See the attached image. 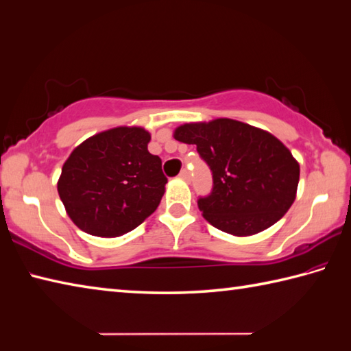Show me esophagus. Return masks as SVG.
<instances>
[{"label":"esophagus","mask_w":351,"mask_h":351,"mask_svg":"<svg viewBox=\"0 0 351 351\" xmlns=\"http://www.w3.org/2000/svg\"><path fill=\"white\" fill-rule=\"evenodd\" d=\"M178 177H180L182 180H186V182H189V180H191V174H189V171H188V169H182V173L178 174Z\"/></svg>","instance_id":"1"}]
</instances>
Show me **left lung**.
I'll use <instances>...</instances> for the list:
<instances>
[{"label": "left lung", "mask_w": 351, "mask_h": 351, "mask_svg": "<svg viewBox=\"0 0 351 351\" xmlns=\"http://www.w3.org/2000/svg\"><path fill=\"white\" fill-rule=\"evenodd\" d=\"M177 141L195 144L213 177L202 216L234 236L256 234L276 223L295 198L300 168L290 150L269 132L231 119L183 124Z\"/></svg>", "instance_id": "left-lung-1"}]
</instances>
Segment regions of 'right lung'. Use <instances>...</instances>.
<instances>
[{
    "label": "right lung",
    "mask_w": 351,
    "mask_h": 351,
    "mask_svg": "<svg viewBox=\"0 0 351 351\" xmlns=\"http://www.w3.org/2000/svg\"><path fill=\"white\" fill-rule=\"evenodd\" d=\"M143 128H115L88 138L69 156L58 193L77 228L97 237H117L149 217L168 178L159 156L147 149Z\"/></svg>",
    "instance_id": "1"
}]
</instances>
